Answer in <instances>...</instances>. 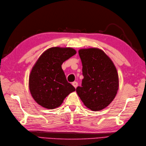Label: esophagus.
<instances>
[{"mask_svg": "<svg viewBox=\"0 0 146 146\" xmlns=\"http://www.w3.org/2000/svg\"><path fill=\"white\" fill-rule=\"evenodd\" d=\"M72 85H73V86H74V87H75V88L77 87V86H78V82H73L72 83Z\"/></svg>", "mask_w": 146, "mask_h": 146, "instance_id": "34e87169", "label": "esophagus"}]
</instances>
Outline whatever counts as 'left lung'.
I'll return each instance as SVG.
<instances>
[{"instance_id":"1","label":"left lung","mask_w":146,"mask_h":146,"mask_svg":"<svg viewBox=\"0 0 146 146\" xmlns=\"http://www.w3.org/2000/svg\"><path fill=\"white\" fill-rule=\"evenodd\" d=\"M78 53L82 63L83 79L82 86L76 89L77 94L89 109H104L113 101L119 88L116 68L100 49H82Z\"/></svg>"}]
</instances>
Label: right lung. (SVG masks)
I'll return each mask as SVG.
<instances>
[{
    "label": "right lung",
    "instance_id": "right-lung-1",
    "mask_svg": "<svg viewBox=\"0 0 146 146\" xmlns=\"http://www.w3.org/2000/svg\"><path fill=\"white\" fill-rule=\"evenodd\" d=\"M70 48H51L43 52L33 68L29 76L30 92L42 107L53 109L60 106L70 93L75 91L66 80L61 65L76 54Z\"/></svg>",
    "mask_w": 146,
    "mask_h": 146
}]
</instances>
